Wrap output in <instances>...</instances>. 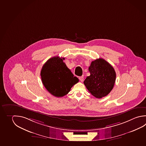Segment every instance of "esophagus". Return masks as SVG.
<instances>
[{
    "instance_id": "esophagus-1",
    "label": "esophagus",
    "mask_w": 146,
    "mask_h": 146,
    "mask_svg": "<svg viewBox=\"0 0 146 146\" xmlns=\"http://www.w3.org/2000/svg\"><path fill=\"white\" fill-rule=\"evenodd\" d=\"M79 80H80V81H81V82H83V80H84V77H83V76L79 77Z\"/></svg>"
}]
</instances>
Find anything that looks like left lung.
I'll return each mask as SVG.
<instances>
[{
	"label": "left lung",
	"mask_w": 146,
	"mask_h": 146,
	"mask_svg": "<svg viewBox=\"0 0 146 146\" xmlns=\"http://www.w3.org/2000/svg\"><path fill=\"white\" fill-rule=\"evenodd\" d=\"M90 76L84 81L89 92L97 98L108 95L114 87L116 72L110 64L104 58L92 61L88 68Z\"/></svg>",
	"instance_id": "1"
}]
</instances>
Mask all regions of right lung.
Returning a JSON list of instances; mask_svg holds the SVG:
<instances>
[{
  "mask_svg": "<svg viewBox=\"0 0 146 146\" xmlns=\"http://www.w3.org/2000/svg\"><path fill=\"white\" fill-rule=\"evenodd\" d=\"M64 59L58 56L49 58L40 72L43 85L51 95L56 97L67 95L74 85L79 82L78 78L74 77L64 63Z\"/></svg>",
  "mask_w": 146,
  "mask_h": 146,
  "instance_id": "add662e5",
  "label": "right lung"
}]
</instances>
